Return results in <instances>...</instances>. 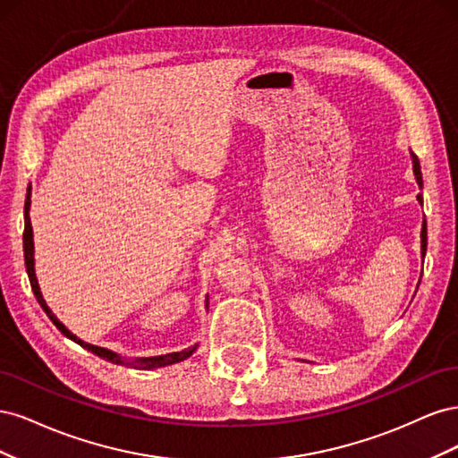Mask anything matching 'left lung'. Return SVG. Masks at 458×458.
Masks as SVG:
<instances>
[{
  "mask_svg": "<svg viewBox=\"0 0 458 458\" xmlns=\"http://www.w3.org/2000/svg\"><path fill=\"white\" fill-rule=\"evenodd\" d=\"M411 160H412V174H414V179H417L419 187L422 189L420 162H419V158H417V155H414V152H411ZM417 200L422 204V192H419ZM426 246H428V231H426V221H424V224H422V231H420V256H422V259H424V256H426Z\"/></svg>",
  "mask_w": 458,
  "mask_h": 458,
  "instance_id": "1",
  "label": "left lung"
}]
</instances>
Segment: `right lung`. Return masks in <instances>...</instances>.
Segmentation results:
<instances>
[{
	"mask_svg": "<svg viewBox=\"0 0 458 458\" xmlns=\"http://www.w3.org/2000/svg\"><path fill=\"white\" fill-rule=\"evenodd\" d=\"M30 189L29 192H26V202H24V234H22V242H24V263H26V273H29V279H30V286H32V293L38 300V303L41 306V310H44L47 313V317L53 321V325L57 327L63 335L66 338L74 340L76 344H80L81 348L89 350L91 353H95L97 357L105 359V361H110L114 365H126L130 369H141V370H150V369H158V367H168V365H174V363H179V361H185L187 357H191L192 353L197 352L199 345H191V348L183 350V352H174V353H165V355H155V357H123L113 350H106V348H99V345H93V344H88L81 338H78L76 335H72L71 330H68L57 317H55V313L49 310V306L46 303L44 296H41V290H39V284H38V279H36V269H34V233H32V224H30ZM206 310H208V298H206Z\"/></svg>",
	"mask_w": 458,
	"mask_h": 458,
	"instance_id": "add662e5",
	"label": "right lung"
}]
</instances>
